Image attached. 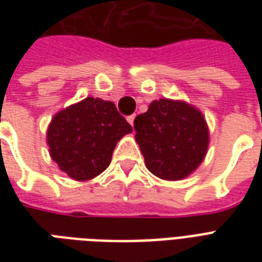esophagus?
Instances as JSON below:
<instances>
[{
  "instance_id": "1",
  "label": "esophagus",
  "mask_w": 262,
  "mask_h": 262,
  "mask_svg": "<svg viewBox=\"0 0 262 262\" xmlns=\"http://www.w3.org/2000/svg\"><path fill=\"white\" fill-rule=\"evenodd\" d=\"M135 118H136V114L130 115V117H127V122L130 123L132 126H133V125H135Z\"/></svg>"
}]
</instances>
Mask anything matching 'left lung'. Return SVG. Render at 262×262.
I'll list each match as a JSON object with an SVG mask.
<instances>
[{
	"label": "left lung",
	"mask_w": 262,
	"mask_h": 262,
	"mask_svg": "<svg viewBox=\"0 0 262 262\" xmlns=\"http://www.w3.org/2000/svg\"><path fill=\"white\" fill-rule=\"evenodd\" d=\"M136 141L149 171L164 181H181L205 159L209 129L203 113L185 100H154L135 119Z\"/></svg>",
	"instance_id": "obj_1"
}]
</instances>
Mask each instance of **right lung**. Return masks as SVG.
<instances>
[{"label": "right lung", "mask_w": 262, "mask_h": 262, "mask_svg": "<svg viewBox=\"0 0 262 262\" xmlns=\"http://www.w3.org/2000/svg\"><path fill=\"white\" fill-rule=\"evenodd\" d=\"M132 130L114 103L88 96L51 118L46 141L59 170L83 182L108 167L117 143Z\"/></svg>", "instance_id": "add662e5"}]
</instances>
